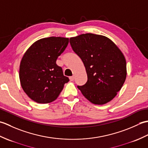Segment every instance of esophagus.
Wrapping results in <instances>:
<instances>
[{
    "mask_svg": "<svg viewBox=\"0 0 148 148\" xmlns=\"http://www.w3.org/2000/svg\"><path fill=\"white\" fill-rule=\"evenodd\" d=\"M69 79H70V81H74V76H70V77H69Z\"/></svg>",
    "mask_w": 148,
    "mask_h": 148,
    "instance_id": "34e87169",
    "label": "esophagus"
}]
</instances>
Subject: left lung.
<instances>
[{"mask_svg":"<svg viewBox=\"0 0 148 148\" xmlns=\"http://www.w3.org/2000/svg\"><path fill=\"white\" fill-rule=\"evenodd\" d=\"M73 51L82 60L87 82L77 86L83 95L94 104L102 105L114 98L127 76L126 60L111 39L93 34L70 38Z\"/></svg>","mask_w":148,"mask_h":148,"instance_id":"8db88e82","label":"left lung"}]
</instances>
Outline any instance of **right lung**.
Here are the masks:
<instances>
[{"label":"right lung","mask_w":148,"mask_h":148,"mask_svg":"<svg viewBox=\"0 0 148 148\" xmlns=\"http://www.w3.org/2000/svg\"><path fill=\"white\" fill-rule=\"evenodd\" d=\"M69 39L49 37L37 40L27 50L20 66L22 88L34 101L49 103L57 99L69 79L56 64Z\"/></svg>","instance_id":"1"}]
</instances>
